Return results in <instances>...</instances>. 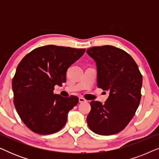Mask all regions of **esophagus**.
Instances as JSON below:
<instances>
[{"label":"esophagus","mask_w":159,"mask_h":159,"mask_svg":"<svg viewBox=\"0 0 159 159\" xmlns=\"http://www.w3.org/2000/svg\"><path fill=\"white\" fill-rule=\"evenodd\" d=\"M87 101L84 98H79V102L80 103H84V102H86Z\"/></svg>","instance_id":"1"}]
</instances>
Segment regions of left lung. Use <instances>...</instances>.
Instances as JSON below:
<instances>
[{"mask_svg": "<svg viewBox=\"0 0 159 159\" xmlns=\"http://www.w3.org/2000/svg\"><path fill=\"white\" fill-rule=\"evenodd\" d=\"M86 52L96 63L97 86L109 92L104 104L90 102L88 127L101 135L116 134L127 127L138 109L142 75L132 56L118 48L103 45Z\"/></svg>", "mask_w": 159, "mask_h": 159, "instance_id": "left-lung-1", "label": "left lung"}]
</instances>
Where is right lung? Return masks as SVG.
Returning a JSON list of instances; mask_svg holds the SVG:
<instances>
[{
	"label": "right lung",
	"mask_w": 159,
	"mask_h": 159,
	"mask_svg": "<svg viewBox=\"0 0 159 159\" xmlns=\"http://www.w3.org/2000/svg\"><path fill=\"white\" fill-rule=\"evenodd\" d=\"M84 52L45 45L34 49L19 64L12 80L14 103L21 121L32 132L53 134L66 125L67 114L79 98L54 94V86H62L67 69Z\"/></svg>",
	"instance_id": "obj_1"
}]
</instances>
